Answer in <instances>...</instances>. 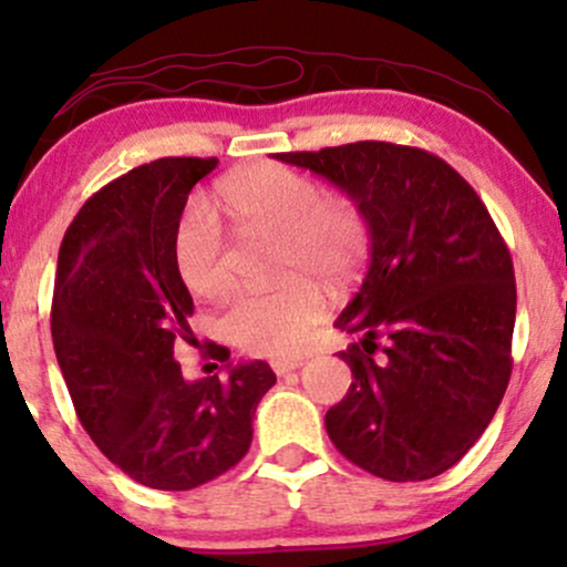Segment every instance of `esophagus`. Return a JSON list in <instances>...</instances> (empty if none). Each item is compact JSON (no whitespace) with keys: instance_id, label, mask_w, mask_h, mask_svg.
Segmentation results:
<instances>
[{"instance_id":"esophagus-1","label":"esophagus","mask_w":567,"mask_h":567,"mask_svg":"<svg viewBox=\"0 0 567 567\" xmlns=\"http://www.w3.org/2000/svg\"><path fill=\"white\" fill-rule=\"evenodd\" d=\"M298 368H303L301 357H288V360H271V370H275L277 375H288Z\"/></svg>"}]
</instances>
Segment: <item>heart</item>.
I'll return each instance as SVG.
<instances>
[{
	"label": "heart",
	"instance_id": "1",
	"mask_svg": "<svg viewBox=\"0 0 567 567\" xmlns=\"http://www.w3.org/2000/svg\"><path fill=\"white\" fill-rule=\"evenodd\" d=\"M218 194L245 234L277 237L279 275H296L271 290L234 298L220 320L224 333L247 354H290L324 315L322 290L309 277L341 285L354 275L368 250L365 218L349 199L324 197L315 181L279 165L234 173ZM173 258L178 277L197 296L216 298L229 290L224 226L202 202L181 218Z\"/></svg>",
	"mask_w": 567,
	"mask_h": 567
}]
</instances>
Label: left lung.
Returning <instances> with one entry per match:
<instances>
[{
  "instance_id": "1",
  "label": "left lung",
  "mask_w": 567,
  "mask_h": 567,
  "mask_svg": "<svg viewBox=\"0 0 567 567\" xmlns=\"http://www.w3.org/2000/svg\"><path fill=\"white\" fill-rule=\"evenodd\" d=\"M362 213L370 264L336 328L347 396L324 413L351 464L419 483L447 472L496 415L512 375V256L477 192L424 148L357 141L277 154ZM381 350V355L374 351Z\"/></svg>"
}]
</instances>
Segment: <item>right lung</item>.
Masks as SVG:
<instances>
[{"label": "right lung", "mask_w": 567, "mask_h": 567, "mask_svg": "<svg viewBox=\"0 0 567 567\" xmlns=\"http://www.w3.org/2000/svg\"><path fill=\"white\" fill-rule=\"evenodd\" d=\"M216 167V157L135 167L84 202L58 252L50 328L71 402L101 453L154 491H192L239 464L277 381L264 360L231 365L216 343L226 379L186 381L173 357L178 338L194 341L175 231L188 192Z\"/></svg>", "instance_id": "obj_1"}]
</instances>
